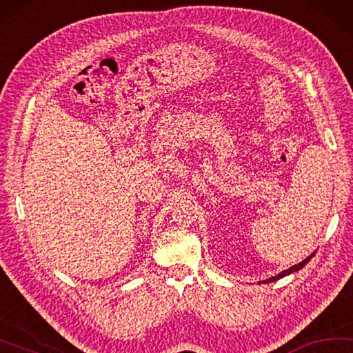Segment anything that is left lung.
Listing matches in <instances>:
<instances>
[{
	"mask_svg": "<svg viewBox=\"0 0 353 353\" xmlns=\"http://www.w3.org/2000/svg\"><path fill=\"white\" fill-rule=\"evenodd\" d=\"M313 256H315V253H312L309 258H305L303 262H299V264H296V265H292L290 268H287V270H284V272H281L279 274H276V276H272V278H268V279H265V281H262V283L264 284H268V283H273V281H278V279H281V278H284V276H287V274H290V273H294V272H298V270H301V268H303L307 262H309Z\"/></svg>",
	"mask_w": 353,
	"mask_h": 353,
	"instance_id": "obj_1",
	"label": "left lung"
}]
</instances>
